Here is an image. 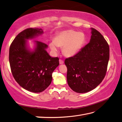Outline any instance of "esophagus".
I'll return each mask as SVG.
<instances>
[{
  "label": "esophagus",
  "instance_id": "esophagus-1",
  "mask_svg": "<svg viewBox=\"0 0 122 122\" xmlns=\"http://www.w3.org/2000/svg\"><path fill=\"white\" fill-rule=\"evenodd\" d=\"M59 63H60V64H63V63H64V61L60 59V60H59Z\"/></svg>",
  "mask_w": 122,
  "mask_h": 122
}]
</instances>
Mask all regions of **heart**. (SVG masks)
<instances>
[{
	"label": "heart",
	"mask_w": 122,
	"mask_h": 122,
	"mask_svg": "<svg viewBox=\"0 0 122 122\" xmlns=\"http://www.w3.org/2000/svg\"><path fill=\"white\" fill-rule=\"evenodd\" d=\"M85 42V35L82 32L73 30H66L60 32L55 36L53 42L50 43L52 51L56 52L58 46L63 47V54L66 56H72L82 48Z\"/></svg>",
	"instance_id": "heart-1"
}]
</instances>
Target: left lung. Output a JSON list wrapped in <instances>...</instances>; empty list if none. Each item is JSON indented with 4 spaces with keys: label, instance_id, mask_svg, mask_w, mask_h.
<instances>
[{
    "label": "left lung",
    "instance_id": "left-lung-1",
    "mask_svg": "<svg viewBox=\"0 0 122 122\" xmlns=\"http://www.w3.org/2000/svg\"><path fill=\"white\" fill-rule=\"evenodd\" d=\"M89 43L72 57L66 59L67 82L74 92L85 93L95 89L104 79L109 59L108 44L101 33L91 28Z\"/></svg>",
    "mask_w": 122,
    "mask_h": 122
}]
</instances>
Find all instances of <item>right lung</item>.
Returning a JSON list of instances; mask_svg holds the SVG:
<instances>
[{"instance_id":"obj_1","label":"right lung","mask_w":122,"mask_h":122,"mask_svg":"<svg viewBox=\"0 0 122 122\" xmlns=\"http://www.w3.org/2000/svg\"><path fill=\"white\" fill-rule=\"evenodd\" d=\"M41 28H29L16 36L9 47V61L16 82L24 89L41 92L51 84L53 71L59 65L58 57L52 58L46 51L47 45L35 41L34 51L28 49L27 40L42 34Z\"/></svg>"}]
</instances>
